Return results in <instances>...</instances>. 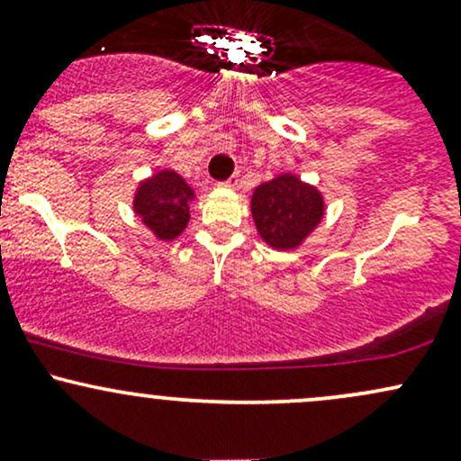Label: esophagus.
I'll list each match as a JSON object with an SVG mask.
<instances>
[{"label": "esophagus", "instance_id": "34e87169", "mask_svg": "<svg viewBox=\"0 0 461 461\" xmlns=\"http://www.w3.org/2000/svg\"><path fill=\"white\" fill-rule=\"evenodd\" d=\"M223 186H227V188H238V186H240V176H238V173H236V176H231L230 179H225Z\"/></svg>", "mask_w": 461, "mask_h": 461}]
</instances>
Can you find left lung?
<instances>
[{
  "label": "left lung",
  "mask_w": 461,
  "mask_h": 461,
  "mask_svg": "<svg viewBox=\"0 0 461 461\" xmlns=\"http://www.w3.org/2000/svg\"><path fill=\"white\" fill-rule=\"evenodd\" d=\"M322 197L294 176H279L262 184L251 197L258 231L275 249H294L321 223Z\"/></svg>",
  "instance_id": "obj_1"
}]
</instances>
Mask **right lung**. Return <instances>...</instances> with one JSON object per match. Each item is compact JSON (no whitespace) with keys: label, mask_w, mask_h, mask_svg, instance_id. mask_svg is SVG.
<instances>
[{"label":"right lung","mask_w":461,"mask_h":461,"mask_svg":"<svg viewBox=\"0 0 461 461\" xmlns=\"http://www.w3.org/2000/svg\"><path fill=\"white\" fill-rule=\"evenodd\" d=\"M193 188L176 171H160L136 190L134 212L160 240H173L190 219Z\"/></svg>","instance_id":"add662e5"}]
</instances>
